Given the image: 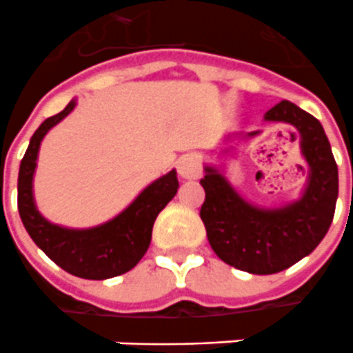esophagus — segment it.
Instances as JSON below:
<instances>
[{
	"instance_id": "esophagus-1",
	"label": "esophagus",
	"mask_w": 353,
	"mask_h": 353,
	"mask_svg": "<svg viewBox=\"0 0 353 353\" xmlns=\"http://www.w3.org/2000/svg\"><path fill=\"white\" fill-rule=\"evenodd\" d=\"M177 172L185 179H196L202 176V164L196 155H183L177 161Z\"/></svg>"
}]
</instances>
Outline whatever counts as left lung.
Segmentation results:
<instances>
[{
	"mask_svg": "<svg viewBox=\"0 0 353 353\" xmlns=\"http://www.w3.org/2000/svg\"><path fill=\"white\" fill-rule=\"evenodd\" d=\"M263 121L288 123L299 132V150L309 168L299 198L271 208L256 205L215 164H205L200 179L205 190L200 216L211 249L223 262L252 275L279 273L309 256L330 230L339 196V170L322 123L290 101L265 112ZM260 132H232L224 142H249ZM232 150L234 145L224 148L219 157H228Z\"/></svg>",
	"mask_w": 353,
	"mask_h": 353,
	"instance_id": "obj_1",
	"label": "left lung"
}]
</instances>
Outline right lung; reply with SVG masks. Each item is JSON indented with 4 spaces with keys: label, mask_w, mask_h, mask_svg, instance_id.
Masks as SVG:
<instances>
[{
    "label": "right lung",
    "mask_w": 353,
    "mask_h": 353,
    "mask_svg": "<svg viewBox=\"0 0 353 353\" xmlns=\"http://www.w3.org/2000/svg\"><path fill=\"white\" fill-rule=\"evenodd\" d=\"M74 106L77 99H72L65 110L44 119L33 132L18 172V211L23 228L52 262L80 279L104 281L123 275L142 260L150 249L157 215L176 196L179 181L176 170H170L151 181L121 213L91 228H67L50 223L41 215L33 196L39 150L48 130L63 121Z\"/></svg>",
    "instance_id": "right-lung-1"
}]
</instances>
